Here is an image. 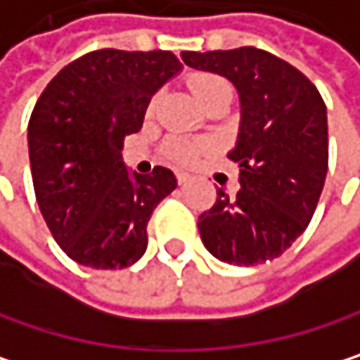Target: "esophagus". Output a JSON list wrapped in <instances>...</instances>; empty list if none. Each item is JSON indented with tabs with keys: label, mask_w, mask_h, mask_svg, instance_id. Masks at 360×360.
Masks as SVG:
<instances>
[{
	"label": "esophagus",
	"mask_w": 360,
	"mask_h": 360,
	"mask_svg": "<svg viewBox=\"0 0 360 360\" xmlns=\"http://www.w3.org/2000/svg\"><path fill=\"white\" fill-rule=\"evenodd\" d=\"M176 181H179V186H186L188 181H190V174L188 172H176Z\"/></svg>",
	"instance_id": "esophagus-1"
}]
</instances>
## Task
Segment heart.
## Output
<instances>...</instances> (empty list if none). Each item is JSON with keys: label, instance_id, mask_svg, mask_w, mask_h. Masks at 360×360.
I'll return each instance as SVG.
<instances>
[{"label": "heart", "instance_id": "1", "mask_svg": "<svg viewBox=\"0 0 360 360\" xmlns=\"http://www.w3.org/2000/svg\"><path fill=\"white\" fill-rule=\"evenodd\" d=\"M192 92L196 94V98L200 101V105H205L209 98L221 94V92H232L230 84L213 73H198L190 79ZM153 107V103H151ZM168 153L170 158L179 160V162H192L198 153H200V145L192 143V141H184V139H174L168 143Z\"/></svg>", "mask_w": 360, "mask_h": 360}]
</instances>
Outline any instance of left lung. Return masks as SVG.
Returning <instances> with one entry per match:
<instances>
[{
    "label": "left lung",
    "mask_w": 360,
    "mask_h": 360,
    "mask_svg": "<svg viewBox=\"0 0 360 360\" xmlns=\"http://www.w3.org/2000/svg\"><path fill=\"white\" fill-rule=\"evenodd\" d=\"M181 58L228 77L240 96V130L228 153L240 166V190H217L215 205L198 217L200 238L219 262H270L304 234L316 211L329 166L325 101L300 69L253 46Z\"/></svg>",
    "instance_id": "8db88e82"
}]
</instances>
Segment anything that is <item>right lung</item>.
I'll return each instance as SVG.
<instances>
[{"instance_id": "right-lung-1", "label": "right lung", "mask_w": 360, "mask_h": 360, "mask_svg": "<svg viewBox=\"0 0 360 360\" xmlns=\"http://www.w3.org/2000/svg\"><path fill=\"white\" fill-rule=\"evenodd\" d=\"M168 50H94L63 67L29 120L39 211L58 247L96 270L128 268L147 249V221L174 188L170 168L128 172L124 136L139 132L151 96L179 71Z\"/></svg>"}]
</instances>
